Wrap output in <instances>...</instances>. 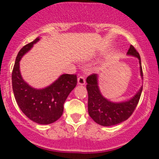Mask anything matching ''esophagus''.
Wrapping results in <instances>:
<instances>
[{"label": "esophagus", "mask_w": 159, "mask_h": 159, "mask_svg": "<svg viewBox=\"0 0 159 159\" xmlns=\"http://www.w3.org/2000/svg\"><path fill=\"white\" fill-rule=\"evenodd\" d=\"M78 84L83 85V84H85V78L84 76H80L78 78Z\"/></svg>", "instance_id": "1"}]
</instances>
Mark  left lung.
Masks as SVG:
<instances>
[{"instance_id": "left-lung-1", "label": "left lung", "mask_w": 159, "mask_h": 159, "mask_svg": "<svg viewBox=\"0 0 159 159\" xmlns=\"http://www.w3.org/2000/svg\"><path fill=\"white\" fill-rule=\"evenodd\" d=\"M127 54L134 56L139 59L140 74L142 78L143 72L139 52L132 45H131ZM86 81V88L89 94V114L96 123L102 126H112L127 120L134 112L142 94V87H141L136 94L129 100L121 102H112L105 98L101 93L98 83L97 74L89 75Z\"/></svg>"}]
</instances>
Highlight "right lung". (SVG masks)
Instances as JSON below:
<instances>
[{
	"label": "right lung",
	"mask_w": 159,
	"mask_h": 159,
	"mask_svg": "<svg viewBox=\"0 0 159 159\" xmlns=\"http://www.w3.org/2000/svg\"><path fill=\"white\" fill-rule=\"evenodd\" d=\"M39 40L37 38L25 45L17 54L12 71V88L22 112L34 122L48 125L57 121L63 114L65 100L77 84V75L64 74L51 85L42 89H34L25 82L20 75L19 62Z\"/></svg>",
	"instance_id": "right-lung-1"
}]
</instances>
